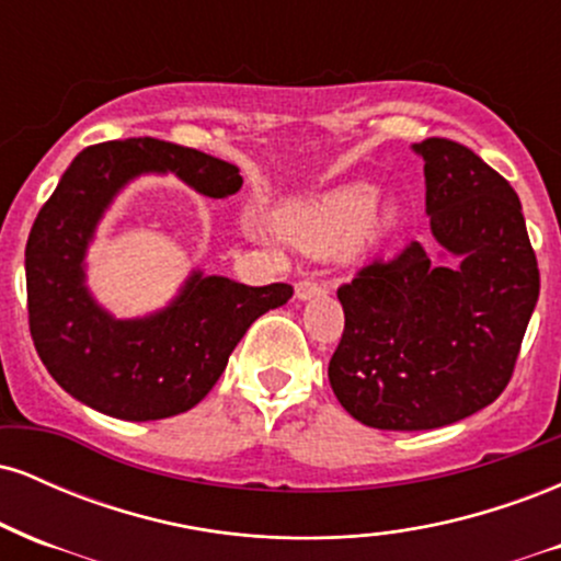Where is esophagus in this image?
<instances>
[{"label": "esophagus", "instance_id": "1", "mask_svg": "<svg viewBox=\"0 0 561 561\" xmlns=\"http://www.w3.org/2000/svg\"><path fill=\"white\" fill-rule=\"evenodd\" d=\"M327 293V287L321 285V282H313V279H302L295 285V298L298 300H311V298H321V295Z\"/></svg>", "mask_w": 561, "mask_h": 561}]
</instances>
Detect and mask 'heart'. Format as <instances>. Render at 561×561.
<instances>
[{
	"mask_svg": "<svg viewBox=\"0 0 561 561\" xmlns=\"http://www.w3.org/2000/svg\"><path fill=\"white\" fill-rule=\"evenodd\" d=\"M398 221L401 205L396 197H379L369 182H351L289 210L282 231L311 255L340 248L345 261H364L390 240Z\"/></svg>",
	"mask_w": 561,
	"mask_h": 561,
	"instance_id": "1",
	"label": "heart"
}]
</instances>
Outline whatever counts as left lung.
Returning a JSON list of instances; mask_svg holds the SVG:
<instances>
[{"instance_id":"8db88e82","label":"left lung","mask_w":561,"mask_h":561,"mask_svg":"<svg viewBox=\"0 0 561 561\" xmlns=\"http://www.w3.org/2000/svg\"><path fill=\"white\" fill-rule=\"evenodd\" d=\"M414 152L437 259L411 242L340 287L345 330L330 362L353 420L405 433L467 420L504 392L540 289L512 184L459 141Z\"/></svg>"}]
</instances>
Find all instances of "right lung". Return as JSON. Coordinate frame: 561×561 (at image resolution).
<instances>
[{
  "mask_svg": "<svg viewBox=\"0 0 561 561\" xmlns=\"http://www.w3.org/2000/svg\"><path fill=\"white\" fill-rule=\"evenodd\" d=\"M150 173H173L205 197L240 192L237 165L160 139L87 147L38 210L25 244L28 324L49 375L76 401L126 422L190 411L208 396L255 319L293 287H248L195 268L160 311L118 319L87 285V250L113 199Z\"/></svg>",
  "mask_w": 561,
  "mask_h": 561,
  "instance_id": "obj_1",
  "label": "right lung"
}]
</instances>
